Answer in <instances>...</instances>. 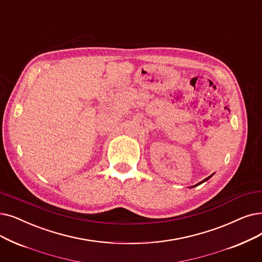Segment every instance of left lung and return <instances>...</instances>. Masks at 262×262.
<instances>
[{"label": "left lung", "mask_w": 262, "mask_h": 262, "mask_svg": "<svg viewBox=\"0 0 262 262\" xmlns=\"http://www.w3.org/2000/svg\"><path fill=\"white\" fill-rule=\"evenodd\" d=\"M213 174H214V173H213ZM213 174H211V176H210V177H208V178H207V179H204V180H203V181H201V182H199V183H198V184H196V185H194V186H190V188H192V187H196V186H198V185H200V184H202V183H203V182H206V181H208V180H209V179H210V178H212V176H213Z\"/></svg>", "instance_id": "left-lung-1"}]
</instances>
